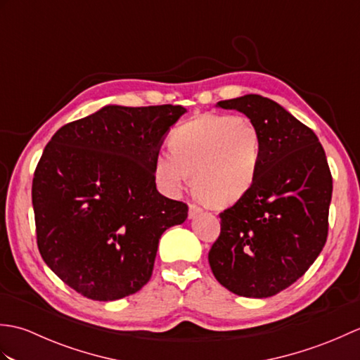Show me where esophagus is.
I'll list each match as a JSON object with an SVG mask.
<instances>
[{
  "label": "esophagus",
  "mask_w": 360,
  "mask_h": 360,
  "mask_svg": "<svg viewBox=\"0 0 360 360\" xmlns=\"http://www.w3.org/2000/svg\"><path fill=\"white\" fill-rule=\"evenodd\" d=\"M201 212H202V209L200 207V205H196V204H190V207H188V218L192 219V218H195V217L200 215Z\"/></svg>",
  "instance_id": "34e87169"
}]
</instances>
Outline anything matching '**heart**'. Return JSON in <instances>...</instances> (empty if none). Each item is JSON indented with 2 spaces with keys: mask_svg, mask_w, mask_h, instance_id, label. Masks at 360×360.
<instances>
[{
  "mask_svg": "<svg viewBox=\"0 0 360 360\" xmlns=\"http://www.w3.org/2000/svg\"><path fill=\"white\" fill-rule=\"evenodd\" d=\"M172 151H160L155 173L176 192L193 174V190L213 207H226L246 195L262 160V137L249 117L204 114L173 133Z\"/></svg>",
  "mask_w": 360,
  "mask_h": 360,
  "instance_id": "heart-1",
  "label": "heart"
}]
</instances>
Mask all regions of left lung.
I'll list each match as a JSON object with an SVG mask.
<instances>
[{
	"label": "left lung",
	"mask_w": 360,
	"mask_h": 360,
	"mask_svg": "<svg viewBox=\"0 0 360 360\" xmlns=\"http://www.w3.org/2000/svg\"><path fill=\"white\" fill-rule=\"evenodd\" d=\"M217 105L254 122L262 160L249 192L219 213L209 263L231 292L272 297L300 278L325 246L330 167L314 131L271 98L246 94Z\"/></svg>",
	"instance_id": "1"
}]
</instances>
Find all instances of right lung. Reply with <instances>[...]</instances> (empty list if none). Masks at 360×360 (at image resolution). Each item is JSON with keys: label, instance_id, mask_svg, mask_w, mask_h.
I'll use <instances>...</instances> for the list:
<instances>
[{"label": "right lung", "instance_id": "1", "mask_svg": "<svg viewBox=\"0 0 360 360\" xmlns=\"http://www.w3.org/2000/svg\"><path fill=\"white\" fill-rule=\"evenodd\" d=\"M181 105H106L66 124L44 147L32 181L37 244L51 271L91 300L147 285L159 238L187 204L156 188L155 160Z\"/></svg>", "mask_w": 360, "mask_h": 360}]
</instances>
